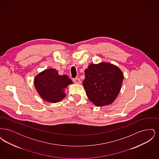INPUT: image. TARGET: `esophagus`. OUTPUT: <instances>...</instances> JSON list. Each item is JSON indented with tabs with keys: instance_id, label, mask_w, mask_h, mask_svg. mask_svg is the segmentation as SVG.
<instances>
[{
	"instance_id": "esophagus-1",
	"label": "esophagus",
	"mask_w": 159,
	"mask_h": 159,
	"mask_svg": "<svg viewBox=\"0 0 159 159\" xmlns=\"http://www.w3.org/2000/svg\"><path fill=\"white\" fill-rule=\"evenodd\" d=\"M73 81L74 82V83H76V84H80L81 83V81H80V79H79L78 77L73 79Z\"/></svg>"
}]
</instances>
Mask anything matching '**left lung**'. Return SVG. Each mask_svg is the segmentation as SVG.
<instances>
[{
  "label": "left lung",
  "instance_id": "1",
  "mask_svg": "<svg viewBox=\"0 0 159 159\" xmlns=\"http://www.w3.org/2000/svg\"><path fill=\"white\" fill-rule=\"evenodd\" d=\"M83 85L86 95L95 106L113 102L121 89L123 74L117 66L107 62L92 64L84 70Z\"/></svg>",
  "mask_w": 159,
  "mask_h": 159
}]
</instances>
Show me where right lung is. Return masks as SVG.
I'll return each instance as SVG.
<instances>
[{
  "label": "right lung",
  "instance_id": "add662e5",
  "mask_svg": "<svg viewBox=\"0 0 159 159\" xmlns=\"http://www.w3.org/2000/svg\"><path fill=\"white\" fill-rule=\"evenodd\" d=\"M73 82L68 76L58 75L53 68L45 70L38 75L34 84L40 96L49 102L55 103L66 97L64 89Z\"/></svg>",
  "mask_w": 159,
  "mask_h": 159
}]
</instances>
